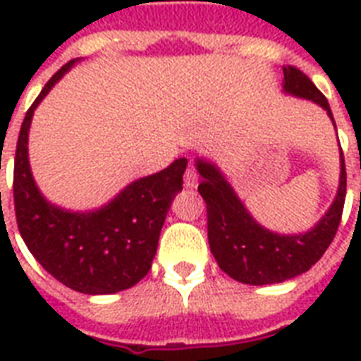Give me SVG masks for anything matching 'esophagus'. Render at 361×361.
<instances>
[{"mask_svg": "<svg viewBox=\"0 0 361 361\" xmlns=\"http://www.w3.org/2000/svg\"><path fill=\"white\" fill-rule=\"evenodd\" d=\"M197 185H198L197 170L192 169V166H189L185 172V187L187 189H197Z\"/></svg>", "mask_w": 361, "mask_h": 361, "instance_id": "1", "label": "esophagus"}]
</instances>
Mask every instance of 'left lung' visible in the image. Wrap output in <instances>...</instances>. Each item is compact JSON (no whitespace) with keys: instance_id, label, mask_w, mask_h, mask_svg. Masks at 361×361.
I'll return each instance as SVG.
<instances>
[{"instance_id":"8db88e82","label":"left lung","mask_w":361,"mask_h":361,"mask_svg":"<svg viewBox=\"0 0 361 361\" xmlns=\"http://www.w3.org/2000/svg\"><path fill=\"white\" fill-rule=\"evenodd\" d=\"M283 92L292 97L313 101L326 110L334 127V114L326 97L313 82L296 67H283ZM341 152V146H339ZM341 174L336 198L317 225L298 234H279L258 223L241 202L225 174L209 159L197 157L195 164L202 183L198 192L208 208V241L219 268L232 279L245 285H274L307 271L320 260L341 223L347 170L343 152L339 155Z\"/></svg>"}]
</instances>
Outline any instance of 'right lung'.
Instances as JSON below:
<instances>
[{"mask_svg":"<svg viewBox=\"0 0 361 361\" xmlns=\"http://www.w3.org/2000/svg\"><path fill=\"white\" fill-rule=\"evenodd\" d=\"M80 58L63 65L42 87L24 118L14 157V209L22 240L59 283L82 294H116L149 271L172 200L183 185L187 159L138 178L97 209L71 212L48 202L30 166L33 112Z\"/></svg>","mask_w":361,"mask_h":361,"instance_id":"add662e5","label":"right lung"}]
</instances>
